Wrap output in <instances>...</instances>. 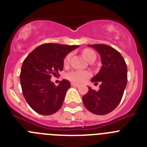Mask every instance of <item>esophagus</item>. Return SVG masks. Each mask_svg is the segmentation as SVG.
Segmentation results:
<instances>
[{
    "instance_id": "34e87169",
    "label": "esophagus",
    "mask_w": 147,
    "mask_h": 147,
    "mask_svg": "<svg viewBox=\"0 0 147 147\" xmlns=\"http://www.w3.org/2000/svg\"><path fill=\"white\" fill-rule=\"evenodd\" d=\"M71 85L74 87H79L80 86V85L79 84H76V83H74V82H72L71 83Z\"/></svg>"
}]
</instances>
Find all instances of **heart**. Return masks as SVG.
Segmentation results:
<instances>
[{"label":"heart","mask_w":147,"mask_h":147,"mask_svg":"<svg viewBox=\"0 0 147 147\" xmlns=\"http://www.w3.org/2000/svg\"><path fill=\"white\" fill-rule=\"evenodd\" d=\"M83 57L89 62L92 59L96 58V54L91 49H85L82 52ZM71 54H68L64 59L65 64H67L71 58ZM90 73L87 71H73L67 74V78L75 82H83L90 76Z\"/></svg>","instance_id":"1"}]
</instances>
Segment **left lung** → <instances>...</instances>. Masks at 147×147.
Wrapping results in <instances>:
<instances>
[{"label":"left lung","instance_id":"obj_1","mask_svg":"<svg viewBox=\"0 0 147 147\" xmlns=\"http://www.w3.org/2000/svg\"><path fill=\"white\" fill-rule=\"evenodd\" d=\"M99 53L102 68L92 82H101L98 91L88 88L82 96L85 107L96 115H106L117 107L121 100L127 83V67L121 54L105 44L88 45Z\"/></svg>","mask_w":147,"mask_h":147}]
</instances>
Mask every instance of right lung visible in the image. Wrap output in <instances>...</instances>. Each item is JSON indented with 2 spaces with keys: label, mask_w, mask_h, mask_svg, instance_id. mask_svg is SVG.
<instances>
[{
  "label": "right lung",
  "mask_w": 147,
  "mask_h": 147,
  "mask_svg": "<svg viewBox=\"0 0 147 147\" xmlns=\"http://www.w3.org/2000/svg\"><path fill=\"white\" fill-rule=\"evenodd\" d=\"M80 45L45 43L39 45L23 62L20 80L26 101L35 112L52 115L61 108L69 81L62 80L58 86L51 82V76L63 70L65 56Z\"/></svg>",
  "instance_id": "add662e5"
}]
</instances>
